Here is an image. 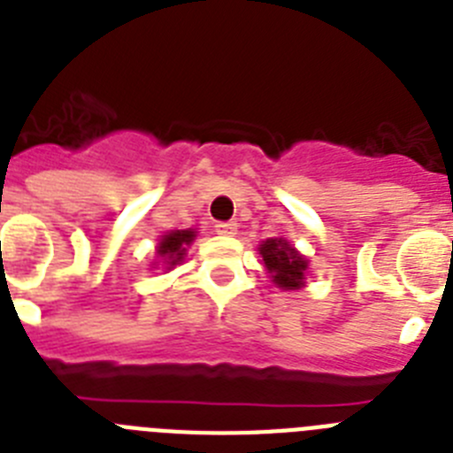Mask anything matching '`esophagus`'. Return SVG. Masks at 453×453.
I'll return each instance as SVG.
<instances>
[{
  "label": "esophagus",
  "mask_w": 453,
  "mask_h": 453,
  "mask_svg": "<svg viewBox=\"0 0 453 453\" xmlns=\"http://www.w3.org/2000/svg\"><path fill=\"white\" fill-rule=\"evenodd\" d=\"M237 221H221L216 223L214 230L219 232V234H223V237H232V234H237Z\"/></svg>",
  "instance_id": "1"
}]
</instances>
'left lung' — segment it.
<instances>
[{
  "mask_svg": "<svg viewBox=\"0 0 453 453\" xmlns=\"http://www.w3.org/2000/svg\"><path fill=\"white\" fill-rule=\"evenodd\" d=\"M259 255H262L265 269L271 275L273 285H278L280 289H301L305 285L308 259L303 257L285 237L266 239L259 243Z\"/></svg>",
  "mask_w": 453,
  "mask_h": 453,
  "instance_id": "left-lung-1",
  "label": "left lung"
}]
</instances>
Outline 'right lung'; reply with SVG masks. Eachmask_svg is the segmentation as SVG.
Wrapping results in <instances>:
<instances>
[{"instance_id": "obj_1", "label": "right lung", "mask_w": 453, "mask_h": 453, "mask_svg": "<svg viewBox=\"0 0 453 453\" xmlns=\"http://www.w3.org/2000/svg\"><path fill=\"white\" fill-rule=\"evenodd\" d=\"M196 239L194 230H171L161 237L159 246H157V255H159V262L166 269H173L175 265H180L187 255V249L191 246V242Z\"/></svg>"}]
</instances>
